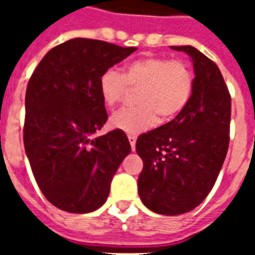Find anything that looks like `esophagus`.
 <instances>
[{
	"instance_id": "1",
	"label": "esophagus",
	"mask_w": 255,
	"mask_h": 255,
	"mask_svg": "<svg viewBox=\"0 0 255 255\" xmlns=\"http://www.w3.org/2000/svg\"><path fill=\"white\" fill-rule=\"evenodd\" d=\"M128 140H129V144H131L132 151H135V148H136V136L135 135H128Z\"/></svg>"
}]
</instances>
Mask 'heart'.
I'll use <instances>...</instances> for the list:
<instances>
[{
	"instance_id": "1",
	"label": "heart",
	"mask_w": 255,
	"mask_h": 255,
	"mask_svg": "<svg viewBox=\"0 0 255 255\" xmlns=\"http://www.w3.org/2000/svg\"><path fill=\"white\" fill-rule=\"evenodd\" d=\"M129 88H139V106L123 108L112 115L110 123L120 131L137 135L155 126L157 119L172 120L186 107L193 91V74L184 61L163 57H144L126 66L124 74L106 70L99 78L104 104L114 108Z\"/></svg>"
}]
</instances>
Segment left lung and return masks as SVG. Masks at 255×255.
<instances>
[{"label":"left lung","mask_w":255,"mask_h":255,"mask_svg":"<svg viewBox=\"0 0 255 255\" xmlns=\"http://www.w3.org/2000/svg\"><path fill=\"white\" fill-rule=\"evenodd\" d=\"M193 63V91L169 123L139 136L144 163L137 180L148 209L178 216L198 206L213 188L229 147L232 99L217 65L193 46H170Z\"/></svg>","instance_id":"1"}]
</instances>
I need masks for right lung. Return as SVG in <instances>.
Listing matches in <instances>:
<instances>
[{
  "label": "right lung",
  "instance_id": "1",
  "mask_svg": "<svg viewBox=\"0 0 255 255\" xmlns=\"http://www.w3.org/2000/svg\"><path fill=\"white\" fill-rule=\"evenodd\" d=\"M136 50L74 38L50 50L30 78L23 144L39 189L58 209H99L131 152L123 131L96 132L107 122L100 75Z\"/></svg>",
  "mask_w": 255,
  "mask_h": 255
}]
</instances>
